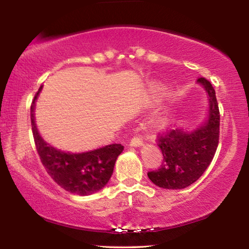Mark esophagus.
Returning a JSON list of instances; mask_svg holds the SVG:
<instances>
[{"label":"esophagus","instance_id":"obj_1","mask_svg":"<svg viewBox=\"0 0 249 249\" xmlns=\"http://www.w3.org/2000/svg\"><path fill=\"white\" fill-rule=\"evenodd\" d=\"M142 144H144V142H142V139L138 137L132 138L130 141V146H132V147H139V146H142Z\"/></svg>","mask_w":249,"mask_h":249}]
</instances>
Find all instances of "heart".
<instances>
[{
    "instance_id": "1",
    "label": "heart",
    "mask_w": 249,
    "mask_h": 249,
    "mask_svg": "<svg viewBox=\"0 0 249 249\" xmlns=\"http://www.w3.org/2000/svg\"><path fill=\"white\" fill-rule=\"evenodd\" d=\"M160 90H161V88L158 87V86H153L152 87V94L153 96H155V95H158L160 93ZM155 122L160 125H164L169 122V119L165 117V115H159V117H156L155 119Z\"/></svg>"
}]
</instances>
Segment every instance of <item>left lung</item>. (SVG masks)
Segmentation results:
<instances>
[{
  "label": "left lung",
  "mask_w": 249,
  "mask_h": 249,
  "mask_svg": "<svg viewBox=\"0 0 249 249\" xmlns=\"http://www.w3.org/2000/svg\"><path fill=\"white\" fill-rule=\"evenodd\" d=\"M197 83L206 91L209 112L206 120L193 130L177 128L159 137L163 154L161 168L147 173L154 185L164 189L186 188L199 179L212 162L219 144L220 113L215 90L205 78Z\"/></svg>",
  "instance_id": "8db88e82"
}]
</instances>
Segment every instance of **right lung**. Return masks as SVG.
I'll return each mask as SVG.
<instances>
[{
  "mask_svg": "<svg viewBox=\"0 0 249 249\" xmlns=\"http://www.w3.org/2000/svg\"><path fill=\"white\" fill-rule=\"evenodd\" d=\"M39 87L30 107L34 141L44 168L57 185L67 192L88 196L103 189L113 173L118 156L124 151L121 144H111L93 151L71 153L57 149L40 137L35 124V102L42 90Z\"/></svg>",
  "mask_w": 249,
  "mask_h": 249,
  "instance_id": "1",
  "label": "right lung"
}]
</instances>
